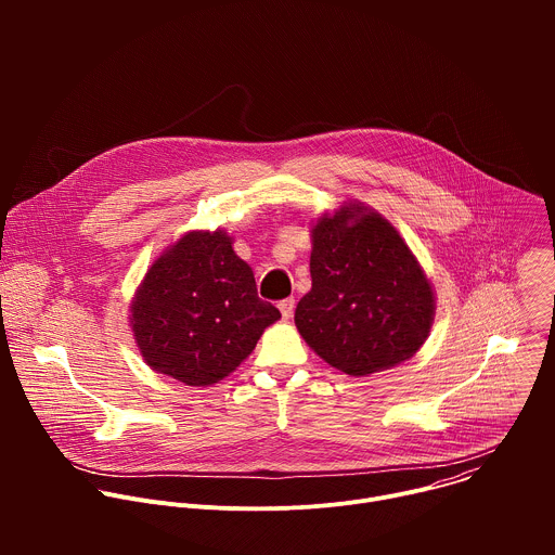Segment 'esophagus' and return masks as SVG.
Here are the masks:
<instances>
[{
	"label": "esophagus",
	"mask_w": 555,
	"mask_h": 555,
	"mask_svg": "<svg viewBox=\"0 0 555 555\" xmlns=\"http://www.w3.org/2000/svg\"><path fill=\"white\" fill-rule=\"evenodd\" d=\"M294 298H283L281 302H279V309H281V315L283 319H289V315L294 313Z\"/></svg>",
	"instance_id": "1"
}]
</instances>
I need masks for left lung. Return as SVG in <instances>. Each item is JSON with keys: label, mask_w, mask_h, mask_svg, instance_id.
Here are the masks:
<instances>
[{"label": "left lung", "mask_w": 555, "mask_h": 555, "mask_svg": "<svg viewBox=\"0 0 555 555\" xmlns=\"http://www.w3.org/2000/svg\"><path fill=\"white\" fill-rule=\"evenodd\" d=\"M311 289L294 323L325 362L369 375L409 360L428 338L435 296L400 232L360 204L311 228Z\"/></svg>", "instance_id": "1"}]
</instances>
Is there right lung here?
Returning a JSON list of instances; mask_svg holds the SVG:
<instances>
[{
    "instance_id": "1",
    "label": "right lung",
    "mask_w": 555,
    "mask_h": 555,
    "mask_svg": "<svg viewBox=\"0 0 555 555\" xmlns=\"http://www.w3.org/2000/svg\"><path fill=\"white\" fill-rule=\"evenodd\" d=\"M279 319L221 230L184 234L151 266L131 307L144 362L189 386L223 379Z\"/></svg>"
}]
</instances>
